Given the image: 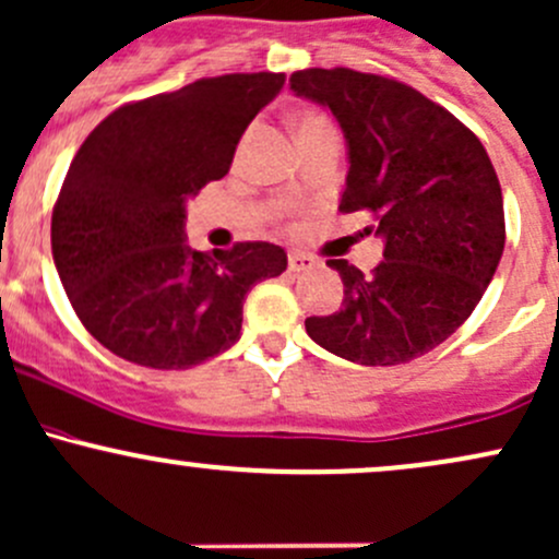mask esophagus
Returning <instances> with one entry per match:
<instances>
[{
	"label": "esophagus",
	"mask_w": 559,
	"mask_h": 559,
	"mask_svg": "<svg viewBox=\"0 0 559 559\" xmlns=\"http://www.w3.org/2000/svg\"><path fill=\"white\" fill-rule=\"evenodd\" d=\"M318 267V260L312 254H305V251H292L289 254V270L294 273H305V270Z\"/></svg>",
	"instance_id": "esophagus-1"
}]
</instances>
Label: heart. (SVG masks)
I'll return each instance as SVG.
<instances>
[{"label": "heart", "mask_w": 559, "mask_h": 559, "mask_svg": "<svg viewBox=\"0 0 559 559\" xmlns=\"http://www.w3.org/2000/svg\"><path fill=\"white\" fill-rule=\"evenodd\" d=\"M326 116H321V114H316V110H308V114H302L297 119V132H302V130H312V127H321V124H326Z\"/></svg>", "instance_id": "heart-1"}]
</instances>
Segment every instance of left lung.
I'll list each match as a JSON object with an SVG mask.
<instances>
[{
  "label": "left lung",
  "mask_w": 559,
  "mask_h": 559,
  "mask_svg": "<svg viewBox=\"0 0 559 559\" xmlns=\"http://www.w3.org/2000/svg\"><path fill=\"white\" fill-rule=\"evenodd\" d=\"M289 84L345 132L340 212H369L384 238V260L369 275L326 262L345 284L342 310L312 316L305 329L353 364H408L467 321L499 267L507 236L493 164L451 110L395 79L305 69Z\"/></svg>",
  "instance_id": "obj_1"
}]
</instances>
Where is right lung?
Instances as JSON below:
<instances>
[{
  "mask_svg": "<svg viewBox=\"0 0 559 559\" xmlns=\"http://www.w3.org/2000/svg\"><path fill=\"white\" fill-rule=\"evenodd\" d=\"M284 73H225L127 103L73 156L52 210V260L84 329L119 358L190 369L241 340L243 299L286 251L186 243V204L228 175L238 140Z\"/></svg>",
  "mask_w": 559,
  "mask_h": 559,
  "instance_id": "obj_1",
  "label": "right lung"
}]
</instances>
